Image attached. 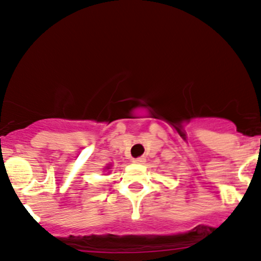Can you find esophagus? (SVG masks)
<instances>
[{
	"label": "esophagus",
	"instance_id": "esophagus-1",
	"mask_svg": "<svg viewBox=\"0 0 261 261\" xmlns=\"http://www.w3.org/2000/svg\"><path fill=\"white\" fill-rule=\"evenodd\" d=\"M145 162V158H143V156H139V158H134L133 159V163H138V164H142Z\"/></svg>",
	"mask_w": 261,
	"mask_h": 261
}]
</instances>
